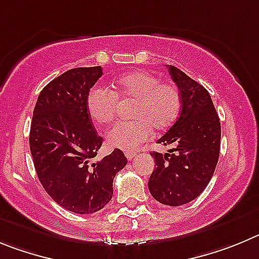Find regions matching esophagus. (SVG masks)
Segmentation results:
<instances>
[{
  "mask_svg": "<svg viewBox=\"0 0 259 259\" xmlns=\"http://www.w3.org/2000/svg\"><path fill=\"white\" fill-rule=\"evenodd\" d=\"M125 156H126V158L129 160V161H132L133 158L137 156V153H135V152H125Z\"/></svg>",
  "mask_w": 259,
  "mask_h": 259,
  "instance_id": "esophagus-1",
  "label": "esophagus"
}]
</instances>
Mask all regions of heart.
Masks as SVG:
<instances>
[{
	"instance_id": "1",
	"label": "heart",
	"mask_w": 259,
	"mask_h": 259,
	"mask_svg": "<svg viewBox=\"0 0 259 259\" xmlns=\"http://www.w3.org/2000/svg\"><path fill=\"white\" fill-rule=\"evenodd\" d=\"M112 90L103 86L92 88L86 98V108L98 124L113 120L118 99L134 101L129 121H120L109 129L108 143L121 150L138 148L150 137L151 129L164 130L178 118L182 95L173 83H161L155 74L144 71L130 72L116 78Z\"/></svg>"
}]
</instances>
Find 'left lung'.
<instances>
[{
    "instance_id": "8db88e82",
    "label": "left lung",
    "mask_w": 259,
    "mask_h": 259,
    "mask_svg": "<svg viewBox=\"0 0 259 259\" xmlns=\"http://www.w3.org/2000/svg\"><path fill=\"white\" fill-rule=\"evenodd\" d=\"M169 73L182 95L178 120L157 143L174 148L151 152L156 169L148 181L153 199L179 206L196 199L208 186L220 158L221 122L204 86L174 66Z\"/></svg>"
}]
</instances>
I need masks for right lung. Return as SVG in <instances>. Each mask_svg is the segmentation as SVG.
Segmentation results:
<instances>
[{
    "label": "right lung",
    "mask_w": 259,
    "mask_h": 259,
    "mask_svg": "<svg viewBox=\"0 0 259 259\" xmlns=\"http://www.w3.org/2000/svg\"><path fill=\"white\" fill-rule=\"evenodd\" d=\"M102 67H80L60 74L39 93L29 134L34 169L49 196L77 214L101 210L112 199L113 178L127 160L118 148L97 160L103 138L86 108Z\"/></svg>",
    "instance_id": "1"
}]
</instances>
